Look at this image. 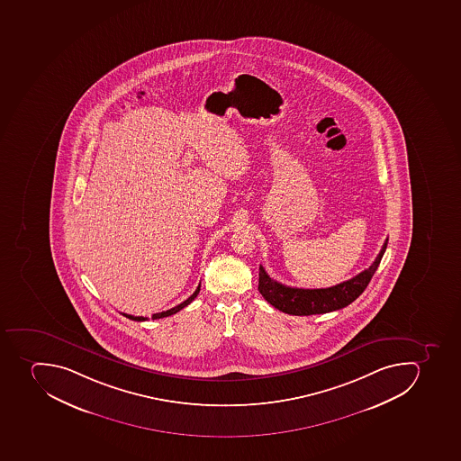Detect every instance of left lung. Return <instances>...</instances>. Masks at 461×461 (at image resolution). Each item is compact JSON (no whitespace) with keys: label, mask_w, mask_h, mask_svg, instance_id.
Segmentation results:
<instances>
[{"label":"left lung","mask_w":461,"mask_h":461,"mask_svg":"<svg viewBox=\"0 0 461 461\" xmlns=\"http://www.w3.org/2000/svg\"><path fill=\"white\" fill-rule=\"evenodd\" d=\"M388 240L384 242L375 261L369 268L355 276L352 279L325 287V289H299V287L285 286L282 283L271 279L263 266H259L258 291L271 305L291 315H315L341 310L350 305L355 299L364 294L372 276L378 268L384 252L387 249Z\"/></svg>","instance_id":"obj_1"}]
</instances>
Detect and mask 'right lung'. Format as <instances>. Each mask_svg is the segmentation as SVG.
I'll return each instance as SVG.
<instances>
[{
  "label": "right lung",
  "instance_id": "obj_1",
  "mask_svg": "<svg viewBox=\"0 0 461 461\" xmlns=\"http://www.w3.org/2000/svg\"><path fill=\"white\" fill-rule=\"evenodd\" d=\"M198 292H200V285H198L197 289L191 294L190 298L186 299V301L182 302L179 305L174 306V308H170V310L163 311V312L153 313V320H159V318L169 317V315H174V313L179 312L182 308H185L186 305H190L191 302L194 299L197 298ZM124 317L130 318V320H134V321H146L149 318L144 317H134V315H128V313H122Z\"/></svg>",
  "mask_w": 461,
  "mask_h": 461
}]
</instances>
